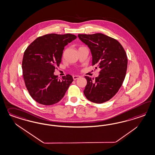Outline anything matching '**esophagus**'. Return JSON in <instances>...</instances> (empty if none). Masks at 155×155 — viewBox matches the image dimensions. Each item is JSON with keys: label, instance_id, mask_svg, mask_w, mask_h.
Returning a JSON list of instances; mask_svg holds the SVG:
<instances>
[{"label": "esophagus", "instance_id": "esophagus-1", "mask_svg": "<svg viewBox=\"0 0 155 155\" xmlns=\"http://www.w3.org/2000/svg\"><path fill=\"white\" fill-rule=\"evenodd\" d=\"M80 77V76H77V75H74V76H73V79H74V80H76V79H79V78Z\"/></svg>", "mask_w": 155, "mask_h": 155}]
</instances>
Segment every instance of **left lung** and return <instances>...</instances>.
Returning <instances> with one entry per match:
<instances>
[{
  "mask_svg": "<svg viewBox=\"0 0 155 155\" xmlns=\"http://www.w3.org/2000/svg\"><path fill=\"white\" fill-rule=\"evenodd\" d=\"M78 37L90 48L92 65L100 68L95 79L85 76L84 94L93 103H104L116 94L125 79L128 64L125 50L117 40L101 33L79 34Z\"/></svg>",
  "mask_w": 155,
  "mask_h": 155,
  "instance_id": "left-lung-1",
  "label": "left lung"
}]
</instances>
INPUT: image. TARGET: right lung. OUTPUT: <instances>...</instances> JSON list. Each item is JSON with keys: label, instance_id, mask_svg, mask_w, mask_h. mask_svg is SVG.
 <instances>
[{"label": "right lung", "instance_id": "right-lung-1", "mask_svg": "<svg viewBox=\"0 0 155 155\" xmlns=\"http://www.w3.org/2000/svg\"><path fill=\"white\" fill-rule=\"evenodd\" d=\"M76 36L70 34L43 35L32 42L25 51L22 61L25 87L32 98L43 105L58 103L73 81L71 75L58 79L54 74L61 60L64 47Z\"/></svg>", "mask_w": 155, "mask_h": 155}]
</instances>
